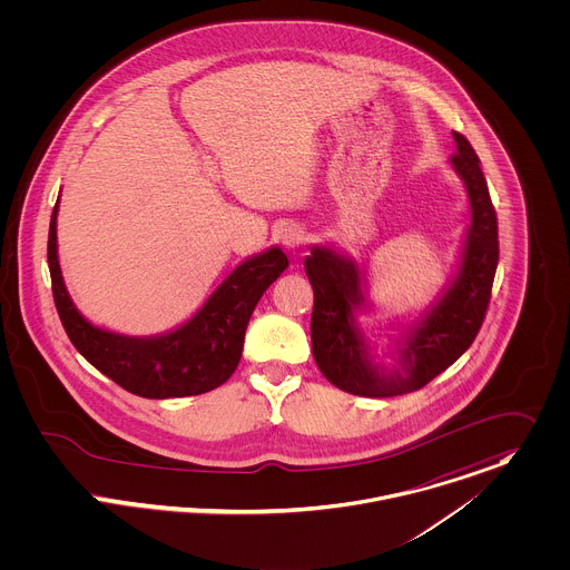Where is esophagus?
<instances>
[{"label": "esophagus", "instance_id": "obj_1", "mask_svg": "<svg viewBox=\"0 0 570 570\" xmlns=\"http://www.w3.org/2000/svg\"><path fill=\"white\" fill-rule=\"evenodd\" d=\"M282 243L288 247V249H302L306 243H308V232L306 227H302L299 223H288L284 229H282Z\"/></svg>", "mask_w": 570, "mask_h": 570}]
</instances>
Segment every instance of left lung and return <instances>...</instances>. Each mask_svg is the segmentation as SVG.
Instances as JSON below:
<instances>
[{"label":"left lung","instance_id":"8db88e82","mask_svg":"<svg viewBox=\"0 0 570 570\" xmlns=\"http://www.w3.org/2000/svg\"><path fill=\"white\" fill-rule=\"evenodd\" d=\"M456 153L450 164L463 179L472 223L456 279L442 299L406 332L400 347L404 374H384L370 361L365 338L354 321L363 306L358 266L327 247H313L306 275L315 291L313 354L321 374L334 386L365 397H393L429 384L448 370L476 338L490 306L499 264V223L481 161L470 141L452 130Z\"/></svg>","mask_w":570,"mask_h":570}]
</instances>
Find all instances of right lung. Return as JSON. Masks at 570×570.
Masks as SVG:
<instances>
[{
    "mask_svg": "<svg viewBox=\"0 0 570 570\" xmlns=\"http://www.w3.org/2000/svg\"><path fill=\"white\" fill-rule=\"evenodd\" d=\"M57 212L59 200L48 236L55 304L69 341L98 372L150 400L207 393L236 372L255 304L288 266L282 249L243 262L181 327L150 338L122 336L91 325L73 308L57 255Z\"/></svg>",
    "mask_w": 570,
    "mask_h": 570,
    "instance_id": "1",
    "label": "right lung"
}]
</instances>
